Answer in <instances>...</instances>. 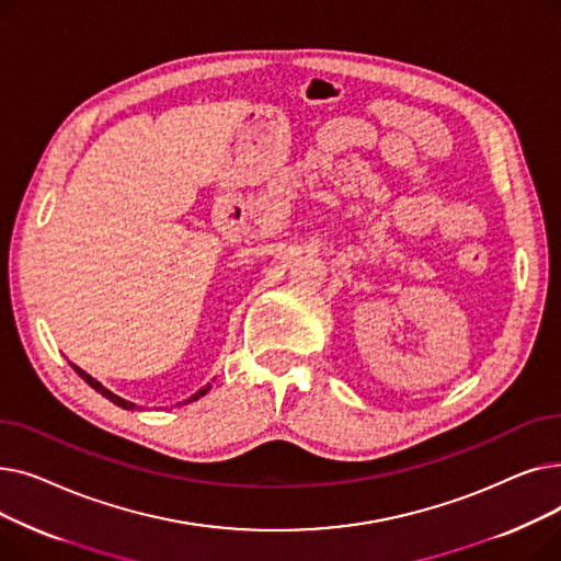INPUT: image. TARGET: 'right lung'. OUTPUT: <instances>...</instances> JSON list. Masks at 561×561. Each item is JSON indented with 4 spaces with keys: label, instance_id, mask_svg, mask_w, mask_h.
I'll use <instances>...</instances> for the list:
<instances>
[{
    "label": "right lung",
    "instance_id": "obj_1",
    "mask_svg": "<svg viewBox=\"0 0 561 561\" xmlns=\"http://www.w3.org/2000/svg\"><path fill=\"white\" fill-rule=\"evenodd\" d=\"M70 366H72V368L77 370V375H79V377H81V379L85 381V385H88V387H93V389H95L98 393H102V396H104L106 400H111L113 404H117V407H123V409H131V411H134V409H140L138 404H134V402H129V400H125V398H121V396H115L113 391H108V389H106L104 385H100V381H98L95 377H91V375H88L85 370H81L79 366H75V364H70ZM209 389H211V385H206V387H202V389H199L197 393H193V396H191L188 400H184V402H180V404H188V402H195V400H199V398H202V396H204L206 391H209Z\"/></svg>",
    "mask_w": 561,
    "mask_h": 561
}]
</instances>
